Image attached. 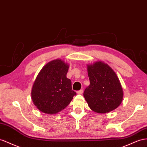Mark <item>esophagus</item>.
<instances>
[{"label":"esophagus","instance_id":"esophagus-1","mask_svg":"<svg viewBox=\"0 0 147 147\" xmlns=\"http://www.w3.org/2000/svg\"><path fill=\"white\" fill-rule=\"evenodd\" d=\"M83 89H81L80 90V91H77V94H81L83 93Z\"/></svg>","mask_w":147,"mask_h":147}]
</instances>
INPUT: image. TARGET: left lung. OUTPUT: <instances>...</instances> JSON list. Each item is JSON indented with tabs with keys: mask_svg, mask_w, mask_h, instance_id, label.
I'll use <instances>...</instances> for the list:
<instances>
[{
	"mask_svg": "<svg viewBox=\"0 0 147 147\" xmlns=\"http://www.w3.org/2000/svg\"><path fill=\"white\" fill-rule=\"evenodd\" d=\"M90 85L84 97L90 109L106 114L117 108L123 99V91L115 73L107 64L97 61L88 66Z\"/></svg>",
	"mask_w": 147,
	"mask_h": 147,
	"instance_id": "left-lung-1",
	"label": "left lung"
}]
</instances>
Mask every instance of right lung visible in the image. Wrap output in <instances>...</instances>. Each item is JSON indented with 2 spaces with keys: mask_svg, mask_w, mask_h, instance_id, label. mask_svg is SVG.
<instances>
[{
  "mask_svg": "<svg viewBox=\"0 0 147 147\" xmlns=\"http://www.w3.org/2000/svg\"><path fill=\"white\" fill-rule=\"evenodd\" d=\"M69 65L61 59L47 63L38 75L32 90V99L38 109L55 114L68 106L76 95L66 78Z\"/></svg>",
  "mask_w": 147,
  "mask_h": 147,
  "instance_id": "1",
  "label": "right lung"
}]
</instances>
